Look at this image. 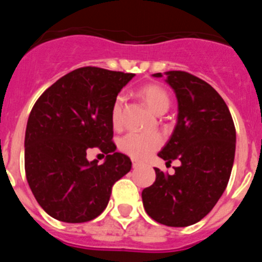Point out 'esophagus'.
<instances>
[{
    "label": "esophagus",
    "instance_id": "obj_1",
    "mask_svg": "<svg viewBox=\"0 0 262 262\" xmlns=\"http://www.w3.org/2000/svg\"><path fill=\"white\" fill-rule=\"evenodd\" d=\"M131 161H133V166H134V168H136V166L140 165V161H138V160H136V159H133V160H131Z\"/></svg>",
    "mask_w": 262,
    "mask_h": 262
}]
</instances>
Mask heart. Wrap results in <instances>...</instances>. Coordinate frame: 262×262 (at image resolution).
<instances>
[{
    "mask_svg": "<svg viewBox=\"0 0 262 262\" xmlns=\"http://www.w3.org/2000/svg\"><path fill=\"white\" fill-rule=\"evenodd\" d=\"M140 96L144 99L148 107L154 113L159 114L160 111L166 110L169 106V96L166 90L160 85L149 84L140 89ZM124 97L122 94L115 98L111 107V123L115 128L122 126V111H123ZM163 144V136L157 133H131L122 136L119 140V149L129 157L138 160L147 159L152 152H155L160 145Z\"/></svg>",
    "mask_w": 262,
    "mask_h": 262,
    "instance_id": "1",
    "label": "heart"
}]
</instances>
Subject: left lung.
I'll return each mask as SVG.
<instances>
[{
	"mask_svg": "<svg viewBox=\"0 0 262 262\" xmlns=\"http://www.w3.org/2000/svg\"><path fill=\"white\" fill-rule=\"evenodd\" d=\"M164 75L177 97L178 115L159 157L166 164L177 159L181 165L172 176L155 168L156 181L143 190V206L159 223L187 227L209 214L226 190L235 159L236 129L226 102L211 85L187 72Z\"/></svg>",
	"mask_w": 262,
	"mask_h": 262,
	"instance_id": "8db88e82",
	"label": "left lung"
}]
</instances>
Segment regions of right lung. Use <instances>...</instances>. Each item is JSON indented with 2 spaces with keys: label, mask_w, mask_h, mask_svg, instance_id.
Instances as JSON below:
<instances>
[{
  "label": "right lung",
  "mask_w": 262,
  "mask_h": 262,
  "mask_svg": "<svg viewBox=\"0 0 262 262\" xmlns=\"http://www.w3.org/2000/svg\"><path fill=\"white\" fill-rule=\"evenodd\" d=\"M134 73L84 67L72 71L39 97L25 136V170L32 194L48 215L84 223L102 214L111 187L131 170V160L115 152L111 107ZM99 147L103 164L86 152Z\"/></svg>",
  "instance_id": "add662e5"
}]
</instances>
